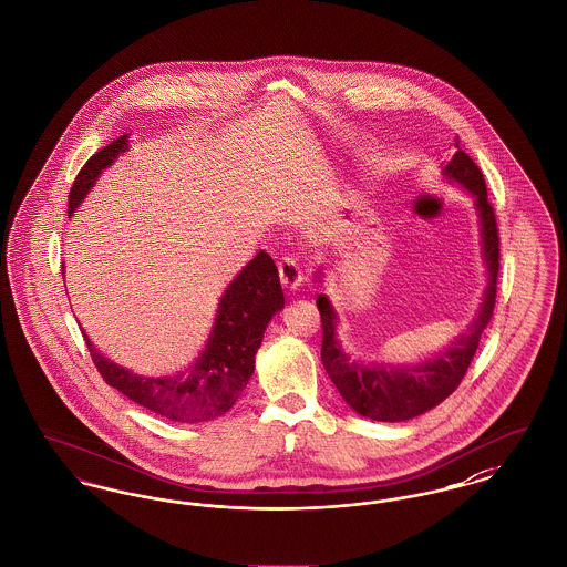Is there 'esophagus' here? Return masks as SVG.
I'll return each instance as SVG.
<instances>
[{"label": "esophagus", "instance_id": "esophagus-1", "mask_svg": "<svg viewBox=\"0 0 567 567\" xmlns=\"http://www.w3.org/2000/svg\"><path fill=\"white\" fill-rule=\"evenodd\" d=\"M279 279H281V286L288 288V290H299L302 281L301 266L297 265L292 258H284L279 262Z\"/></svg>", "mask_w": 567, "mask_h": 567}]
</instances>
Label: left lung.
<instances>
[{"label":"left lung","mask_w":567,"mask_h":567,"mask_svg":"<svg viewBox=\"0 0 567 567\" xmlns=\"http://www.w3.org/2000/svg\"><path fill=\"white\" fill-rule=\"evenodd\" d=\"M455 154L443 167V176L468 190L475 197L482 231V256L488 268V286L480 302L473 322L462 336L441 350L436 357L419 363H363L350 359L338 340V311L327 295H318V309L322 318V365L333 384L338 386L346 404L359 415L374 421H406L439 406L450 398L466 374L484 329L491 322L496 301L498 277V229L496 217L488 202V190L482 169L455 140ZM318 272V281H320Z\"/></svg>","instance_id":"obj_1"}]
</instances>
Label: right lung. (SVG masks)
Instances as JSON below:
<instances>
[{
    "label": "right lung",
    "instance_id": "1",
    "mask_svg": "<svg viewBox=\"0 0 567 567\" xmlns=\"http://www.w3.org/2000/svg\"><path fill=\"white\" fill-rule=\"evenodd\" d=\"M128 151V135H120L101 148L76 174L69 195V217L96 178L122 152ZM284 309V292L272 258L260 251L227 286L215 316L213 331L199 357L187 370L169 377H140L107 359L83 338L92 361L107 384L135 404L178 423H199L227 413L256 370V352L270 318Z\"/></svg>",
    "mask_w": 567,
    "mask_h": 567
}]
</instances>
